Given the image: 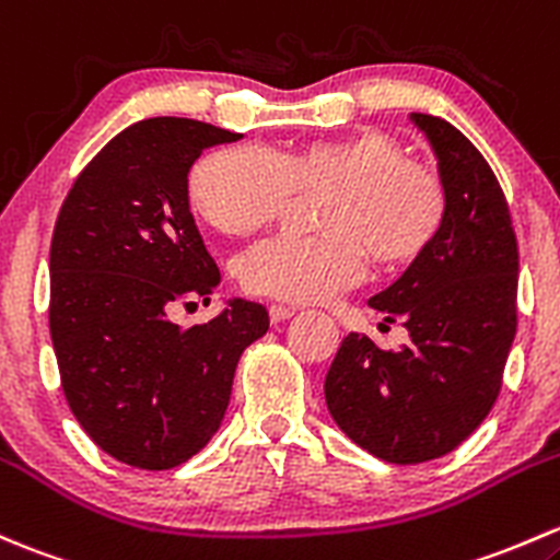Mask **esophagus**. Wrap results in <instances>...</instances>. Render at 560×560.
Returning a JSON list of instances; mask_svg holds the SVG:
<instances>
[{
	"instance_id": "obj_1",
	"label": "esophagus",
	"mask_w": 560,
	"mask_h": 560,
	"mask_svg": "<svg viewBox=\"0 0 560 560\" xmlns=\"http://www.w3.org/2000/svg\"><path fill=\"white\" fill-rule=\"evenodd\" d=\"M268 314H270V322H273V325H279V322H284V319H290L292 314H295V308H287V305H268Z\"/></svg>"
}]
</instances>
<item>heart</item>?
Returning <instances> with one entry per match:
<instances>
[{
  "label": "heart",
  "mask_w": 560,
  "mask_h": 560,
  "mask_svg": "<svg viewBox=\"0 0 560 560\" xmlns=\"http://www.w3.org/2000/svg\"><path fill=\"white\" fill-rule=\"evenodd\" d=\"M332 185L322 201V235H279L246 252L238 279L255 295L314 303L351 290L381 265L416 262L443 231L448 196L432 168L384 131L308 141L295 152L231 144L206 152L190 172V201L228 235H255L292 192Z\"/></svg>",
  "instance_id": "b5f03b06"
}]
</instances>
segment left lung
I'll return each mask as SVG.
<instances>
[{"label":"left lung","instance_id":"left-lung-1","mask_svg":"<svg viewBox=\"0 0 560 560\" xmlns=\"http://www.w3.org/2000/svg\"><path fill=\"white\" fill-rule=\"evenodd\" d=\"M448 196L434 244L370 308L410 340L384 351L349 332L327 370L335 423L388 464L445 456L480 427L502 388L517 329V241L497 174L448 120L413 112Z\"/></svg>","mask_w":560,"mask_h":560}]
</instances>
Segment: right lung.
Listing matches in <instances>:
<instances>
[{"label":"right lung","mask_w":560,"mask_h":560,"mask_svg":"<svg viewBox=\"0 0 560 560\" xmlns=\"http://www.w3.org/2000/svg\"><path fill=\"white\" fill-rule=\"evenodd\" d=\"M241 139L211 122L150 117L82 168L50 244V338L63 397L117 462L172 469L220 429L238 357L268 311L231 300L206 325L176 305L209 303L220 268L190 214L187 174L206 147Z\"/></svg>","instance_id":"add662e5"}]
</instances>
